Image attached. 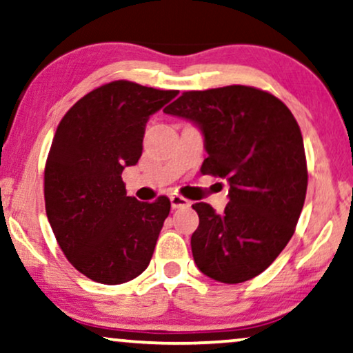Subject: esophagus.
I'll return each mask as SVG.
<instances>
[{"label":"esophagus","mask_w":353,"mask_h":353,"mask_svg":"<svg viewBox=\"0 0 353 353\" xmlns=\"http://www.w3.org/2000/svg\"><path fill=\"white\" fill-rule=\"evenodd\" d=\"M171 205H172V208H185V206H190V201L184 199V196L172 195L171 196Z\"/></svg>","instance_id":"1"}]
</instances>
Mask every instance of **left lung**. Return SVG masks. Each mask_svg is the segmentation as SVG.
I'll return each instance as SVG.
<instances>
[{"instance_id":"left-lung-1","label":"left lung","mask_w":353,"mask_h":353,"mask_svg":"<svg viewBox=\"0 0 353 353\" xmlns=\"http://www.w3.org/2000/svg\"><path fill=\"white\" fill-rule=\"evenodd\" d=\"M164 112L200 129L208 153L201 172L229 182L224 213L192 205L200 219L190 239L195 265L224 284L255 278L288 245L303 208L308 174L297 121L271 93L245 85L185 92Z\"/></svg>"}]
</instances>
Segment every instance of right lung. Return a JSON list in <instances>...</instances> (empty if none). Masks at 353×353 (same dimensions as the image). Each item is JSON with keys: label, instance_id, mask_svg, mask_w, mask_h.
Segmentation results:
<instances>
[{"label": "right lung", "instance_id": "add662e5", "mask_svg": "<svg viewBox=\"0 0 353 353\" xmlns=\"http://www.w3.org/2000/svg\"><path fill=\"white\" fill-rule=\"evenodd\" d=\"M116 81L81 98L56 129L45 168V206L61 250L100 284L147 270L171 201L129 196L121 174L142 157L150 116L177 97Z\"/></svg>", "mask_w": 353, "mask_h": 353}]
</instances>
